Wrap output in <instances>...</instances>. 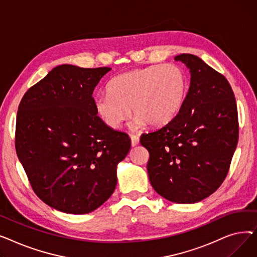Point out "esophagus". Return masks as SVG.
Instances as JSON below:
<instances>
[{"instance_id": "1", "label": "esophagus", "mask_w": 257, "mask_h": 257, "mask_svg": "<svg viewBox=\"0 0 257 257\" xmlns=\"http://www.w3.org/2000/svg\"><path fill=\"white\" fill-rule=\"evenodd\" d=\"M130 138H131V145H132V147H136V146H138V145L140 144V139H139V137H137V136H131Z\"/></svg>"}]
</instances>
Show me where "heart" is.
<instances>
[{"instance_id": "obj_1", "label": "heart", "mask_w": 257, "mask_h": 257, "mask_svg": "<svg viewBox=\"0 0 257 257\" xmlns=\"http://www.w3.org/2000/svg\"><path fill=\"white\" fill-rule=\"evenodd\" d=\"M187 78L175 64H154L112 78L107 94L94 99V109L103 123L118 129L130 112L129 127H159L178 114L187 93Z\"/></svg>"}]
</instances>
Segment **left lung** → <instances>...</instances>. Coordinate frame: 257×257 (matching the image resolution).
<instances>
[{"label":"left lung","instance_id":"left-lung-1","mask_svg":"<svg viewBox=\"0 0 257 257\" xmlns=\"http://www.w3.org/2000/svg\"><path fill=\"white\" fill-rule=\"evenodd\" d=\"M190 70L183 106L171 121L141 137L157 194L179 204L210 196L223 183L238 140L235 98L227 79L198 56H175Z\"/></svg>","mask_w":257,"mask_h":257}]
</instances>
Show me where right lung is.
I'll return each instance as SVG.
<instances>
[{"mask_svg": "<svg viewBox=\"0 0 257 257\" xmlns=\"http://www.w3.org/2000/svg\"><path fill=\"white\" fill-rule=\"evenodd\" d=\"M110 67L62 64L29 88L17 116L16 149L35 194L59 211L83 214L109 199L128 134L97 115L92 92Z\"/></svg>", "mask_w": 257, "mask_h": 257, "instance_id": "obj_1", "label": "right lung"}]
</instances>
